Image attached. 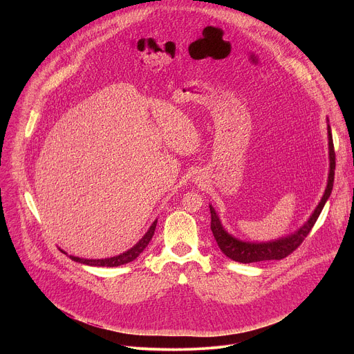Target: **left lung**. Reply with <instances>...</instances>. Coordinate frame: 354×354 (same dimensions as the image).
Segmentation results:
<instances>
[{
  "label": "left lung",
  "instance_id": "obj_1",
  "mask_svg": "<svg viewBox=\"0 0 354 354\" xmlns=\"http://www.w3.org/2000/svg\"><path fill=\"white\" fill-rule=\"evenodd\" d=\"M328 138H329V176H328V185L325 189V193L319 201V205L314 210L313 216L308 218V221L302 225L298 231L294 234L276 239L269 242H245L241 239L234 238L230 235L224 227L221 225V221L216 213V210L210 206L212 213V231L214 235V239L221 249L223 254L239 263H254V262H262V261H280L288 257L290 254L302 243L306 236L313 230L314 224L317 223L326 200L329 198L333 187V179H335V148H333V140L330 133V126L328 124Z\"/></svg>",
  "mask_w": 354,
  "mask_h": 354
}]
</instances>
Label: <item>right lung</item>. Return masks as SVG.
Segmentation results:
<instances>
[{
  "mask_svg": "<svg viewBox=\"0 0 354 354\" xmlns=\"http://www.w3.org/2000/svg\"><path fill=\"white\" fill-rule=\"evenodd\" d=\"M156 227H157V220L153 223V225L149 227V230L145 232V235L131 249H129L127 252H124V254H122V255L108 258V259H82V258H77V257H70V259H73L74 262L82 263V265H88V266H106V268H115V266H120V265L133 262L145 249V246L149 243L151 238H153V235H154ZM64 254H66V252H64Z\"/></svg>",
  "mask_w": 354,
  "mask_h": 354,
  "instance_id": "right-lung-1",
  "label": "right lung"
}]
</instances>
